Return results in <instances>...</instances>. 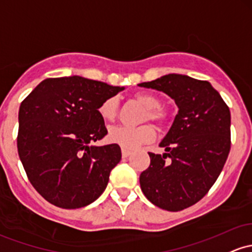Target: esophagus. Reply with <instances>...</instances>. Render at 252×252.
I'll return each mask as SVG.
<instances>
[{
	"label": "esophagus",
	"instance_id": "obj_1",
	"mask_svg": "<svg viewBox=\"0 0 252 252\" xmlns=\"http://www.w3.org/2000/svg\"><path fill=\"white\" fill-rule=\"evenodd\" d=\"M129 156H130V151H128V149H126V148H122V157L126 158Z\"/></svg>",
	"mask_w": 252,
	"mask_h": 252
}]
</instances>
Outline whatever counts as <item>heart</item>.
Returning a JSON list of instances; mask_svg holds the SVG:
<instances>
[{"mask_svg": "<svg viewBox=\"0 0 252 252\" xmlns=\"http://www.w3.org/2000/svg\"><path fill=\"white\" fill-rule=\"evenodd\" d=\"M139 103L146 109L142 121H153L159 126H164L167 122V115L164 110L160 109L161 101L156 95L148 93H139L135 95ZM118 103L116 98H109L104 100L99 106L98 111L104 121L111 122L117 116ZM156 136V131L151 124L130 128V126H112L107 134V139L112 143L121 146L126 149H135L143 143L151 142Z\"/></svg>", "mask_w": 252, "mask_h": 252, "instance_id": "heart-1", "label": "heart"}]
</instances>
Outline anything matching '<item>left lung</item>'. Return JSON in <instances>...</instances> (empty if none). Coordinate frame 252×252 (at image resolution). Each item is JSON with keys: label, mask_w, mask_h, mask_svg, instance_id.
<instances>
[{"label": "left lung", "mask_w": 252, "mask_h": 252, "mask_svg": "<svg viewBox=\"0 0 252 252\" xmlns=\"http://www.w3.org/2000/svg\"><path fill=\"white\" fill-rule=\"evenodd\" d=\"M139 86L166 93L179 109L159 145L166 153H148L151 165L140 175L141 190L159 208L183 211L209 191L227 160L229 109L208 81L187 75L168 74Z\"/></svg>", "instance_id": "obj_1"}]
</instances>
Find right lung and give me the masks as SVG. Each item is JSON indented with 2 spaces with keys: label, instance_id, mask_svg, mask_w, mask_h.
Segmentation results:
<instances>
[{
  "label": "right lung",
  "instance_id": "1",
  "mask_svg": "<svg viewBox=\"0 0 252 252\" xmlns=\"http://www.w3.org/2000/svg\"><path fill=\"white\" fill-rule=\"evenodd\" d=\"M123 90L76 75L50 77L24 99L18 153L33 188L48 202L76 209L104 192L121 161V147L91 143L107 134L100 104Z\"/></svg>",
  "mask_w": 252,
  "mask_h": 252
}]
</instances>
